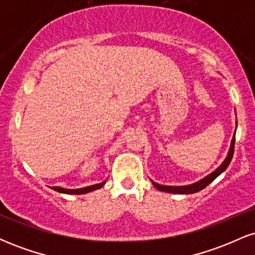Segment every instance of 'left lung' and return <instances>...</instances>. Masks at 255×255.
<instances>
[{"label": "left lung", "mask_w": 255, "mask_h": 255, "mask_svg": "<svg viewBox=\"0 0 255 255\" xmlns=\"http://www.w3.org/2000/svg\"><path fill=\"white\" fill-rule=\"evenodd\" d=\"M236 127H238V121H236ZM235 133H236V129H235ZM235 133H234L233 139H231L230 148L229 151H228V154L227 157H225V159L223 160V163H222V164L219 165L215 171H212L210 175H207V176L201 178V180L197 181V182L187 184V186H165V184H159L151 180L152 184L156 187L158 191L165 192V193H172V194H193V193H197L199 191H201V189H204L205 187L209 186V184L211 183L216 177L219 176V175H221L222 172L228 168V165L230 164L231 158H233V154H234V146H235Z\"/></svg>", "instance_id": "left-lung-1"}]
</instances>
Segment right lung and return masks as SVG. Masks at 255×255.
<instances>
[{"instance_id": "right-lung-1", "label": "right lung", "mask_w": 255, "mask_h": 255, "mask_svg": "<svg viewBox=\"0 0 255 255\" xmlns=\"http://www.w3.org/2000/svg\"><path fill=\"white\" fill-rule=\"evenodd\" d=\"M105 182H107V181H103V182H101V183L92 184V186L84 187V188H77V189L63 188V187H50V188L54 189V191L58 192V193H63V194H86V193L93 192V191H96V189L102 188V187H103L105 184Z\"/></svg>"}]
</instances>
